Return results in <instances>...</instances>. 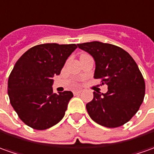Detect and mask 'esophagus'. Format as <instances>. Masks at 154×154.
Instances as JSON below:
<instances>
[{"label": "esophagus", "instance_id": "1", "mask_svg": "<svg viewBox=\"0 0 154 154\" xmlns=\"http://www.w3.org/2000/svg\"><path fill=\"white\" fill-rule=\"evenodd\" d=\"M81 93H82L81 90H76V91H74V92H73V94H74V95H78V94H80Z\"/></svg>", "mask_w": 154, "mask_h": 154}]
</instances>
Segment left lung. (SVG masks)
I'll return each mask as SVG.
<instances>
[{
    "label": "left lung",
    "mask_w": 154,
    "mask_h": 154,
    "mask_svg": "<svg viewBox=\"0 0 154 154\" xmlns=\"http://www.w3.org/2000/svg\"><path fill=\"white\" fill-rule=\"evenodd\" d=\"M95 60L94 78L108 85L106 94L94 92L86 104L91 119L115 128L123 125L138 111L145 95V82L137 65L121 47L99 41L77 45Z\"/></svg>",
    "instance_id": "obj_1"
}]
</instances>
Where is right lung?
I'll return each instance as SVG.
<instances>
[{
  "label": "right lung",
  "mask_w": 154,
  "mask_h": 154,
  "mask_svg": "<svg viewBox=\"0 0 154 154\" xmlns=\"http://www.w3.org/2000/svg\"><path fill=\"white\" fill-rule=\"evenodd\" d=\"M75 44H43L30 48L16 62L8 78L10 103L22 121L35 130H46L65 116L71 91L53 92V77L59 75Z\"/></svg>",
  "instance_id": "right-lung-1"
}]
</instances>
